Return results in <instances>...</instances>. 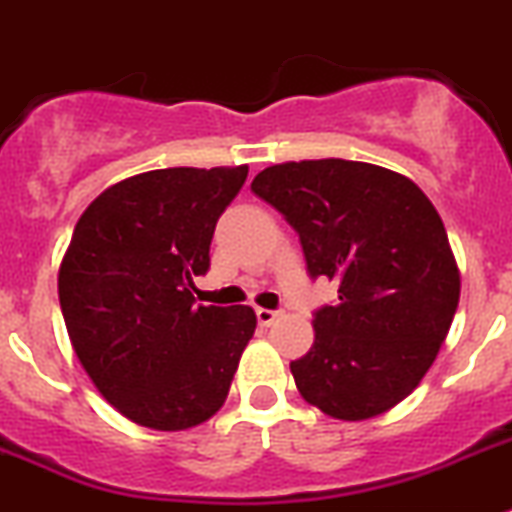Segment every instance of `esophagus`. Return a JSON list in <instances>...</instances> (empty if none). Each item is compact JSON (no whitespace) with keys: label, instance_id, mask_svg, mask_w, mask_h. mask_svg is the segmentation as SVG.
<instances>
[{"label":"esophagus","instance_id":"1","mask_svg":"<svg viewBox=\"0 0 512 512\" xmlns=\"http://www.w3.org/2000/svg\"><path fill=\"white\" fill-rule=\"evenodd\" d=\"M255 313H257V321H260V326H273L280 316L278 311H270V308H255Z\"/></svg>","mask_w":512,"mask_h":512}]
</instances>
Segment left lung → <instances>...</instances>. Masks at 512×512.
Here are the masks:
<instances>
[{
  "mask_svg": "<svg viewBox=\"0 0 512 512\" xmlns=\"http://www.w3.org/2000/svg\"><path fill=\"white\" fill-rule=\"evenodd\" d=\"M252 191L296 229L308 275L339 285L290 362L298 393L339 421L390 411L434 365L459 306L439 211L411 178L339 158L270 165Z\"/></svg>",
  "mask_w": 512,
  "mask_h": 512,
  "instance_id": "left-lung-1",
  "label": "left lung"
}]
</instances>
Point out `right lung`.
Masks as SVG:
<instances>
[{
    "label": "right lung",
    "instance_id": "add662e5",
    "mask_svg": "<svg viewBox=\"0 0 512 512\" xmlns=\"http://www.w3.org/2000/svg\"><path fill=\"white\" fill-rule=\"evenodd\" d=\"M247 165L163 168L101 191L73 229L58 298L78 362L124 418L186 431L227 400L250 306H196L214 227Z\"/></svg>",
    "mask_w": 512,
    "mask_h": 512
}]
</instances>
